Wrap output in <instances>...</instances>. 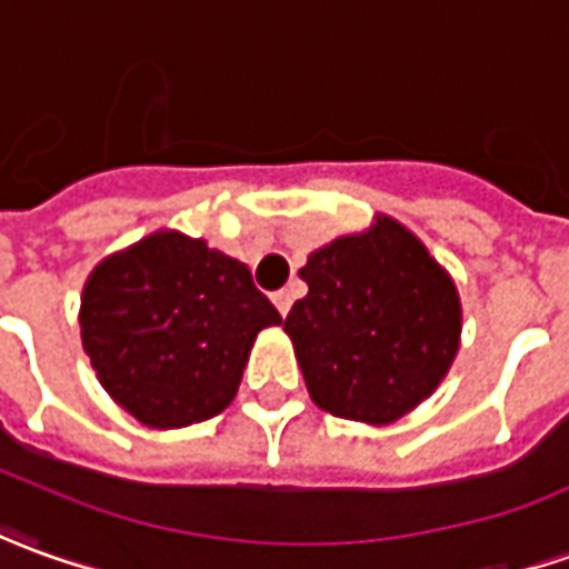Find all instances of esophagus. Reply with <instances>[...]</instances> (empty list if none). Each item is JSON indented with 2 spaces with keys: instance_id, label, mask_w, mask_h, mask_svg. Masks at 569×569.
Listing matches in <instances>:
<instances>
[{
  "instance_id": "34e87169",
  "label": "esophagus",
  "mask_w": 569,
  "mask_h": 569,
  "mask_svg": "<svg viewBox=\"0 0 569 569\" xmlns=\"http://www.w3.org/2000/svg\"><path fill=\"white\" fill-rule=\"evenodd\" d=\"M273 305H277V311L280 315H289V308H292V292L289 289H280V292H273Z\"/></svg>"
}]
</instances>
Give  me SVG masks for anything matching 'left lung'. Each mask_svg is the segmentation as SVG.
<instances>
[{"mask_svg":"<svg viewBox=\"0 0 569 569\" xmlns=\"http://www.w3.org/2000/svg\"><path fill=\"white\" fill-rule=\"evenodd\" d=\"M308 296L283 330L317 408L361 423H392L446 380L461 346L455 280L398 220L339 236L299 270Z\"/></svg>","mask_w":569,"mask_h":569,"instance_id":"1","label":"left lung"}]
</instances>
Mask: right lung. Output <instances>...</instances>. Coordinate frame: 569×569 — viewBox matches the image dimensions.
Returning <instances> with one entry per match:
<instances>
[{"mask_svg":"<svg viewBox=\"0 0 569 569\" xmlns=\"http://www.w3.org/2000/svg\"><path fill=\"white\" fill-rule=\"evenodd\" d=\"M280 320L242 261L177 230L108 254L80 299V339L96 377L154 430L220 415L254 336Z\"/></svg>","mask_w":569,"mask_h":569,"instance_id":"add662e5","label":"right lung"}]
</instances>
